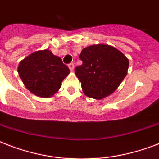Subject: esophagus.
Listing matches in <instances>:
<instances>
[{"mask_svg": "<svg viewBox=\"0 0 159 159\" xmlns=\"http://www.w3.org/2000/svg\"><path fill=\"white\" fill-rule=\"evenodd\" d=\"M68 67H69V69L71 72H72L73 71V69H74V64L73 63H70V64H68Z\"/></svg>", "mask_w": 159, "mask_h": 159, "instance_id": "34e87169", "label": "esophagus"}]
</instances>
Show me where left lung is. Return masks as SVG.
<instances>
[{
  "mask_svg": "<svg viewBox=\"0 0 159 159\" xmlns=\"http://www.w3.org/2000/svg\"><path fill=\"white\" fill-rule=\"evenodd\" d=\"M82 64L75 68L87 97L101 100L111 95L127 75L129 59L113 46L99 43L84 48Z\"/></svg>",
  "mask_w": 159,
  "mask_h": 159,
  "instance_id": "left-lung-1",
  "label": "left lung"
}]
</instances>
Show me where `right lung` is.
I'll return each mask as SVG.
<instances>
[{
	"label": "right lung",
	"mask_w": 159,
	"mask_h": 159,
	"mask_svg": "<svg viewBox=\"0 0 159 159\" xmlns=\"http://www.w3.org/2000/svg\"><path fill=\"white\" fill-rule=\"evenodd\" d=\"M69 68L50 50L36 51L19 63L18 73L25 87L39 97H53L69 74Z\"/></svg>",
	"instance_id": "obj_1"
}]
</instances>
